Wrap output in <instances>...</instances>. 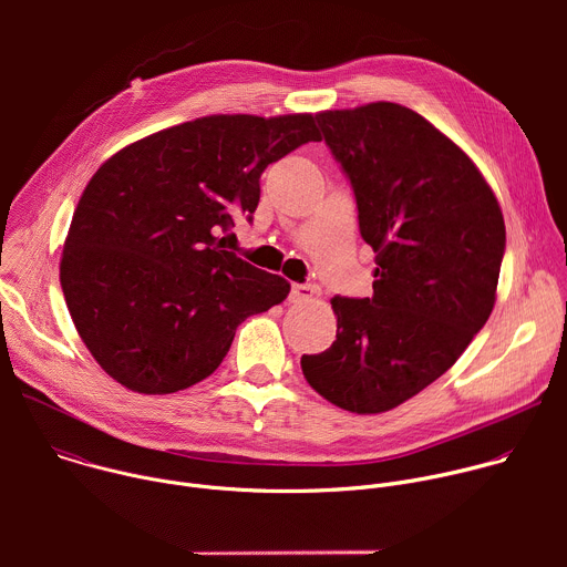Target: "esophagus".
Wrapping results in <instances>:
<instances>
[{
	"label": "esophagus",
	"mask_w": 567,
	"mask_h": 567,
	"mask_svg": "<svg viewBox=\"0 0 567 567\" xmlns=\"http://www.w3.org/2000/svg\"><path fill=\"white\" fill-rule=\"evenodd\" d=\"M316 296V287L311 285H300V282H293L291 285V291H289V300L291 302H302V300H309Z\"/></svg>",
	"instance_id": "obj_1"
}]
</instances>
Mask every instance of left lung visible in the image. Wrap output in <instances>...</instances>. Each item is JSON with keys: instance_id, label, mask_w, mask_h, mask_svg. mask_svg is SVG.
<instances>
[{"instance_id": "1", "label": "left lung", "mask_w": 567, "mask_h": 567, "mask_svg": "<svg viewBox=\"0 0 567 567\" xmlns=\"http://www.w3.org/2000/svg\"><path fill=\"white\" fill-rule=\"evenodd\" d=\"M377 254L370 298H332L337 341L302 354L334 406L385 413L440 379L484 328L505 254L498 199L473 161L396 103L316 114Z\"/></svg>"}]
</instances>
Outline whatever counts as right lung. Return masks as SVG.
<instances>
[{
	"mask_svg": "<svg viewBox=\"0 0 567 567\" xmlns=\"http://www.w3.org/2000/svg\"><path fill=\"white\" fill-rule=\"evenodd\" d=\"M320 141L311 114H217L145 136L99 168L73 213L60 285L73 326L121 385L168 394L213 374L241 320L289 282L224 251L269 164Z\"/></svg>",
	"mask_w": 567,
	"mask_h": 567,
	"instance_id": "right-lung-1",
	"label": "right lung"
}]
</instances>
